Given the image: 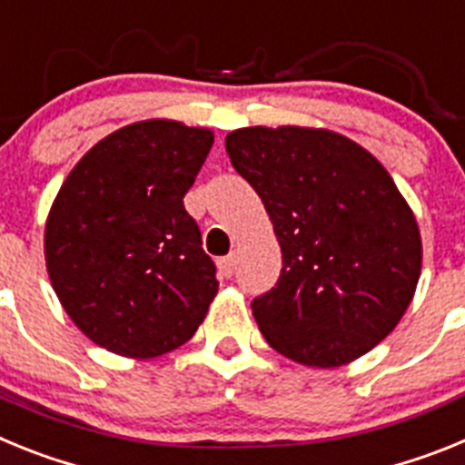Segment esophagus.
<instances>
[{"mask_svg": "<svg viewBox=\"0 0 465 465\" xmlns=\"http://www.w3.org/2000/svg\"><path fill=\"white\" fill-rule=\"evenodd\" d=\"M219 272H221V277H232V272H235V258H232V256L221 258Z\"/></svg>", "mask_w": 465, "mask_h": 465, "instance_id": "1", "label": "esophagus"}]
</instances>
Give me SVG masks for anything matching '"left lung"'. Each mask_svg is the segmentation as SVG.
I'll use <instances>...</instances> for the list:
<instances>
[{
    "label": "left lung",
    "mask_w": 465,
    "mask_h": 465,
    "mask_svg": "<svg viewBox=\"0 0 465 465\" xmlns=\"http://www.w3.org/2000/svg\"><path fill=\"white\" fill-rule=\"evenodd\" d=\"M225 151L282 246L274 289L252 302L262 338L312 368L368 354L421 274L417 219L391 174L356 142L314 127H242Z\"/></svg>",
    "instance_id": "8db88e82"
}]
</instances>
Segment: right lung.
I'll return each mask as SVG.
<instances>
[{"label": "right lung", "instance_id": "obj_1", "mask_svg": "<svg viewBox=\"0 0 465 465\" xmlns=\"http://www.w3.org/2000/svg\"><path fill=\"white\" fill-rule=\"evenodd\" d=\"M212 130L139 121L76 163L46 221L53 289L79 331L127 359H153L195 335L219 291L183 195Z\"/></svg>", "mask_w": 465, "mask_h": 465}]
</instances>
